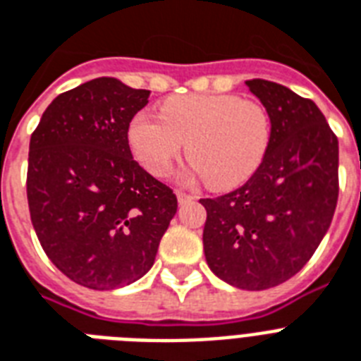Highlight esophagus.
Segmentation results:
<instances>
[{"label": "esophagus", "mask_w": 361, "mask_h": 361, "mask_svg": "<svg viewBox=\"0 0 361 361\" xmlns=\"http://www.w3.org/2000/svg\"><path fill=\"white\" fill-rule=\"evenodd\" d=\"M176 197H178V202L180 204H187V202H191V200H195V197H192V195H189V192H183V191L176 192Z\"/></svg>", "instance_id": "1"}]
</instances>
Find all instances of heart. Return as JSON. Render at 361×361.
Wrapping results in <instances>:
<instances>
[{"mask_svg": "<svg viewBox=\"0 0 361 361\" xmlns=\"http://www.w3.org/2000/svg\"><path fill=\"white\" fill-rule=\"evenodd\" d=\"M129 146L153 176H169L187 146L191 174L214 189L245 183L262 164L271 121L260 103L232 93H191L164 101L161 118L138 112L127 130Z\"/></svg>", "mask_w": 361, "mask_h": 361, "instance_id": "1", "label": "heart"}]
</instances>
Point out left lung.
I'll return each instance as SVG.
<instances>
[{"label": "left lung", "instance_id": "obj_1", "mask_svg": "<svg viewBox=\"0 0 361 361\" xmlns=\"http://www.w3.org/2000/svg\"><path fill=\"white\" fill-rule=\"evenodd\" d=\"M245 86L268 110V153L245 185L200 200L208 212L202 240L219 279L266 290L294 277L330 228L339 144L313 101L262 78Z\"/></svg>", "mask_w": 361, "mask_h": 361}]
</instances>
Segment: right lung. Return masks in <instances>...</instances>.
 <instances>
[{
    "mask_svg": "<svg viewBox=\"0 0 361 361\" xmlns=\"http://www.w3.org/2000/svg\"><path fill=\"white\" fill-rule=\"evenodd\" d=\"M147 97L101 76L54 99L31 135V223L54 266L86 288L144 277L178 209L172 189L130 153L129 123Z\"/></svg>",
    "mask_w": 361,
    "mask_h": 361,
    "instance_id": "1",
    "label": "right lung"
}]
</instances>
